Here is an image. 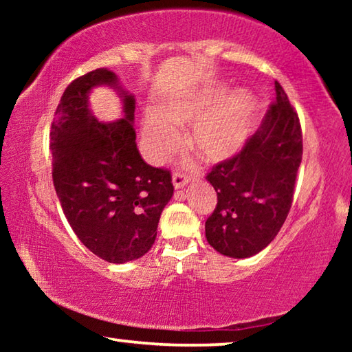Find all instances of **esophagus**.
Segmentation results:
<instances>
[{
  "mask_svg": "<svg viewBox=\"0 0 352 352\" xmlns=\"http://www.w3.org/2000/svg\"><path fill=\"white\" fill-rule=\"evenodd\" d=\"M172 183H174L175 189H182L189 183V177L184 175L183 172H174V175H172Z\"/></svg>",
  "mask_w": 352,
  "mask_h": 352,
  "instance_id": "1",
  "label": "esophagus"
}]
</instances>
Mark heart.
<instances>
[{"label":"heart","instance_id":"heart-1","mask_svg":"<svg viewBox=\"0 0 352 352\" xmlns=\"http://www.w3.org/2000/svg\"><path fill=\"white\" fill-rule=\"evenodd\" d=\"M254 102L245 90L226 96L225 88H210L182 98H172L158 110H147L142 135L147 155L162 162L182 144L177 126H190L189 142L206 162L233 158L245 147L252 133Z\"/></svg>","mask_w":352,"mask_h":352}]
</instances>
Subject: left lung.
<instances>
[{
  "label": "left lung",
  "instance_id": "1",
  "mask_svg": "<svg viewBox=\"0 0 352 352\" xmlns=\"http://www.w3.org/2000/svg\"><path fill=\"white\" fill-rule=\"evenodd\" d=\"M275 90L276 100L245 147L206 175L217 192V206L205 223L206 241L230 258H250L269 245L294 200L301 126L278 82Z\"/></svg>",
  "mask_w": 352,
  "mask_h": 352
}]
</instances>
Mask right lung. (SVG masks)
Wrapping results in <instances>:
<instances>
[{
	"mask_svg": "<svg viewBox=\"0 0 352 352\" xmlns=\"http://www.w3.org/2000/svg\"><path fill=\"white\" fill-rule=\"evenodd\" d=\"M100 85L118 91L121 120L94 118L89 93ZM133 121L135 96L113 71L99 68L67 87L50 133L52 180L65 217L83 245L111 264L152 248L160 216L174 195L170 172L141 158Z\"/></svg>",
	"mask_w": 352,
	"mask_h": 352,
	"instance_id": "add662e5",
	"label": "right lung"
}]
</instances>
